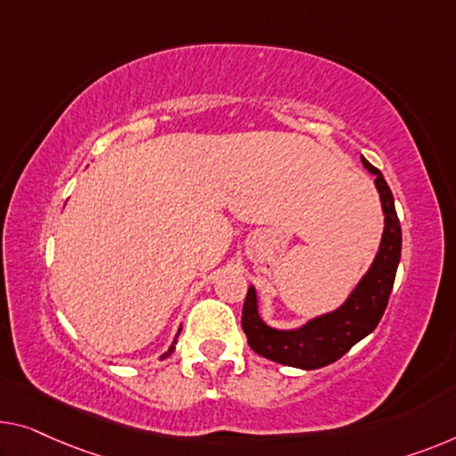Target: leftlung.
<instances>
[{"instance_id":"obj_1","label":"left lung","mask_w":456,"mask_h":456,"mask_svg":"<svg viewBox=\"0 0 456 456\" xmlns=\"http://www.w3.org/2000/svg\"><path fill=\"white\" fill-rule=\"evenodd\" d=\"M362 166L375 174V184L385 213V231L379 254L370 270L360 281L354 293L342 307L309 322L298 330H272L257 315V298L249 287L243 303L241 328L251 350L274 362L314 370L336 362L352 346L366 338L383 317L395 282L399 257H402V225H399L395 200L383 174L362 158Z\"/></svg>"}]
</instances>
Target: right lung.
Returning <instances> with one entry per match:
<instances>
[{
  "mask_svg": "<svg viewBox=\"0 0 456 456\" xmlns=\"http://www.w3.org/2000/svg\"><path fill=\"white\" fill-rule=\"evenodd\" d=\"M180 330H182V328H180ZM178 336H180V331H178ZM175 342H178V338H175V339H174V344H172V346H169V350H167V352H166V354H163L161 358H166V356H169V354H172V352H174V346H175Z\"/></svg>",
  "mask_w": 456,
  "mask_h": 456,
  "instance_id": "right-lung-1",
  "label": "right lung"
}]
</instances>
